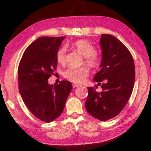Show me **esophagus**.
I'll use <instances>...</instances> for the list:
<instances>
[{
  "label": "esophagus",
  "mask_w": 151,
  "mask_h": 151,
  "mask_svg": "<svg viewBox=\"0 0 151 151\" xmlns=\"http://www.w3.org/2000/svg\"><path fill=\"white\" fill-rule=\"evenodd\" d=\"M78 86H79V85H78V84H75V83H73V88L78 87Z\"/></svg>",
  "instance_id": "obj_1"
}]
</instances>
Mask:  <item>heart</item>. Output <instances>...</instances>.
Masks as SVG:
<instances>
[{
    "mask_svg": "<svg viewBox=\"0 0 151 151\" xmlns=\"http://www.w3.org/2000/svg\"><path fill=\"white\" fill-rule=\"evenodd\" d=\"M71 47L85 57L84 63L89 68L96 69L100 65L101 58L96 52V48L91 42L84 39L77 40L71 44ZM57 62L64 65L66 63V47H60L57 52ZM63 77L75 83H81L88 75V70L85 67L68 68L63 72Z\"/></svg>",
    "mask_w": 151,
    "mask_h": 151,
    "instance_id": "heart-1",
    "label": "heart"
}]
</instances>
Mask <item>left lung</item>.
<instances>
[{
	"mask_svg": "<svg viewBox=\"0 0 151 151\" xmlns=\"http://www.w3.org/2000/svg\"><path fill=\"white\" fill-rule=\"evenodd\" d=\"M100 42L101 69L94 81L103 90L96 91L97 85L88 87L85 107L91 116L105 121L116 116L126 106L133 90L135 68L131 53L116 37L103 34Z\"/></svg>",
	"mask_w": 151,
	"mask_h": 151,
	"instance_id": "left-lung-1",
	"label": "left lung"
}]
</instances>
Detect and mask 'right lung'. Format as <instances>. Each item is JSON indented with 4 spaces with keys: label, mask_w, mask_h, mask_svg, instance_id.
<instances>
[{
    "label": "right lung",
    "mask_w": 151,
    "mask_h": 151,
    "mask_svg": "<svg viewBox=\"0 0 151 151\" xmlns=\"http://www.w3.org/2000/svg\"><path fill=\"white\" fill-rule=\"evenodd\" d=\"M66 37H42L32 42L19 65V89L31 113L46 122L59 116L71 89L69 81L50 85L48 79L57 68V52Z\"/></svg>",
    "instance_id": "1"
}]
</instances>
